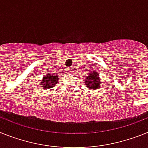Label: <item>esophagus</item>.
<instances>
[{"label": "esophagus", "mask_w": 148, "mask_h": 148, "mask_svg": "<svg viewBox=\"0 0 148 148\" xmlns=\"http://www.w3.org/2000/svg\"><path fill=\"white\" fill-rule=\"evenodd\" d=\"M68 72H69V74H72V73H73V70H72V69H68Z\"/></svg>", "instance_id": "obj_1"}]
</instances>
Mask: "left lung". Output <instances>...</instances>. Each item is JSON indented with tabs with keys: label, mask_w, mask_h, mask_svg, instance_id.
<instances>
[{
	"label": "left lung",
	"mask_w": 148,
	"mask_h": 148,
	"mask_svg": "<svg viewBox=\"0 0 148 148\" xmlns=\"http://www.w3.org/2000/svg\"><path fill=\"white\" fill-rule=\"evenodd\" d=\"M85 85L91 90L98 89L101 86V79L97 71H92L84 79Z\"/></svg>",
	"instance_id": "1"
}]
</instances>
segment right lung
<instances>
[{
    "label": "right lung",
    "instance_id": "obj_1",
    "mask_svg": "<svg viewBox=\"0 0 148 148\" xmlns=\"http://www.w3.org/2000/svg\"><path fill=\"white\" fill-rule=\"evenodd\" d=\"M58 80L59 78L57 75L53 76L50 74H45L41 79L40 86L44 89H49L54 87L56 83H58Z\"/></svg>",
    "mask_w": 148,
    "mask_h": 148
}]
</instances>
